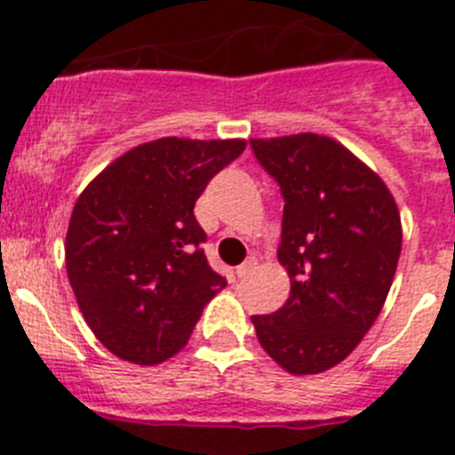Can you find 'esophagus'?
Here are the masks:
<instances>
[{
    "instance_id": "34e87169",
    "label": "esophagus",
    "mask_w": 455,
    "mask_h": 455,
    "mask_svg": "<svg viewBox=\"0 0 455 455\" xmlns=\"http://www.w3.org/2000/svg\"><path fill=\"white\" fill-rule=\"evenodd\" d=\"M255 267H257V259H255V257H248L246 262L241 264V267H236V271H235L236 277H246L248 273H251Z\"/></svg>"
}]
</instances>
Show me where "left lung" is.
I'll use <instances>...</instances> for the list:
<instances>
[{
  "instance_id": "1",
  "label": "left lung",
  "mask_w": 455,
  "mask_h": 455,
  "mask_svg": "<svg viewBox=\"0 0 455 455\" xmlns=\"http://www.w3.org/2000/svg\"><path fill=\"white\" fill-rule=\"evenodd\" d=\"M284 200L277 259L291 293L255 315L257 339L289 373H319L363 341L383 309L401 255V216L376 172L319 134L252 139Z\"/></svg>"
}]
</instances>
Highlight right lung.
Listing matches in <instances>:
<instances>
[{"mask_svg": "<svg viewBox=\"0 0 455 455\" xmlns=\"http://www.w3.org/2000/svg\"><path fill=\"white\" fill-rule=\"evenodd\" d=\"M246 140L168 136L118 156L72 209L66 268L84 319L114 355L159 364L225 287L193 207Z\"/></svg>", "mask_w": 455, "mask_h": 455, "instance_id": "add662e5", "label": "right lung"}]
</instances>
